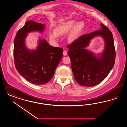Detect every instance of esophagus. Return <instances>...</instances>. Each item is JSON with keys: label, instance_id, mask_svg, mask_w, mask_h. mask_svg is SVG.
<instances>
[{"label": "esophagus", "instance_id": "1", "mask_svg": "<svg viewBox=\"0 0 127 127\" xmlns=\"http://www.w3.org/2000/svg\"><path fill=\"white\" fill-rule=\"evenodd\" d=\"M67 54V51H66V50H64V51H63V55L64 56H66Z\"/></svg>", "mask_w": 127, "mask_h": 127}]
</instances>
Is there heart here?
Instances as JSON below:
<instances>
[{
	"mask_svg": "<svg viewBox=\"0 0 127 127\" xmlns=\"http://www.w3.org/2000/svg\"><path fill=\"white\" fill-rule=\"evenodd\" d=\"M76 21L71 20L62 23L57 26L54 32L49 33L50 39L52 41H56L58 36L64 35L71 30L67 37V40L69 41H74L81 33L85 27L84 22H78L76 23Z\"/></svg>",
	"mask_w": 127,
	"mask_h": 127,
	"instance_id": "obj_1",
	"label": "heart"
}]
</instances>
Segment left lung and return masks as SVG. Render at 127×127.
<instances>
[{
	"mask_svg": "<svg viewBox=\"0 0 127 127\" xmlns=\"http://www.w3.org/2000/svg\"><path fill=\"white\" fill-rule=\"evenodd\" d=\"M100 30L80 36L67 46V54L76 81L81 86L90 87L102 81L113 68L115 61V51L112 32L102 24ZM101 36L105 41V49L97 56L87 50L91 40Z\"/></svg>",
	"mask_w": 127,
	"mask_h": 127,
	"instance_id": "8db88e82",
	"label": "left lung"
}]
</instances>
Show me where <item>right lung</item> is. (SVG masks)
I'll list each match as a JSON object with an SVG mask.
<instances>
[{"mask_svg":"<svg viewBox=\"0 0 127 127\" xmlns=\"http://www.w3.org/2000/svg\"><path fill=\"white\" fill-rule=\"evenodd\" d=\"M45 26L33 21H27L17 32L14 40V57L16 70L27 81L35 85H43L51 80L63 56L62 48L50 45L40 37L36 49L27 48L26 40L28 33L42 32Z\"/></svg>","mask_w":127,"mask_h":127,"instance_id":"right-lung-1","label":"right lung"}]
</instances>
